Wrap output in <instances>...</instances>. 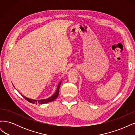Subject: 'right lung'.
Wrapping results in <instances>:
<instances>
[{"label":"right lung","instance_id":"obj_1","mask_svg":"<svg viewBox=\"0 0 135 135\" xmlns=\"http://www.w3.org/2000/svg\"><path fill=\"white\" fill-rule=\"evenodd\" d=\"M61 82H62V80H61L60 82L59 83L58 86H57V90L56 91V92L52 96H51L50 97L48 98V99H43V100H32V99H28V98H27L25 96H22L27 101L29 102V103H32V104H45V103H49V102H51V101H54L57 97H58L59 96V89H60V85H61Z\"/></svg>","mask_w":135,"mask_h":135}]
</instances>
